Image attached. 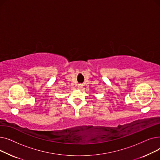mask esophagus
Listing matches in <instances>:
<instances>
[{"label": "esophagus", "mask_w": 160, "mask_h": 160, "mask_svg": "<svg viewBox=\"0 0 160 160\" xmlns=\"http://www.w3.org/2000/svg\"><path fill=\"white\" fill-rule=\"evenodd\" d=\"M78 88H79V89L82 88V87H83V84H78Z\"/></svg>", "instance_id": "34e87169"}]
</instances>
